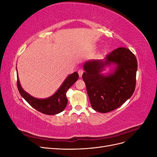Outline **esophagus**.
I'll list each match as a JSON object with an SVG mask.
<instances>
[{
    "label": "esophagus",
    "mask_w": 157,
    "mask_h": 157,
    "mask_svg": "<svg viewBox=\"0 0 157 157\" xmlns=\"http://www.w3.org/2000/svg\"><path fill=\"white\" fill-rule=\"evenodd\" d=\"M83 72H84V71H83V70H82V69L78 70V75H79L80 77H82V74H83Z\"/></svg>",
    "instance_id": "1"
}]
</instances>
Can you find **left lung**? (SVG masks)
<instances>
[{
    "instance_id": "obj_1",
    "label": "left lung",
    "mask_w": 157,
    "mask_h": 157,
    "mask_svg": "<svg viewBox=\"0 0 157 157\" xmlns=\"http://www.w3.org/2000/svg\"><path fill=\"white\" fill-rule=\"evenodd\" d=\"M111 65L113 67L110 73H102ZM83 68L82 79L95 111L105 113L115 110L134 92L137 62L129 49L117 48L103 59L86 61Z\"/></svg>"
}]
</instances>
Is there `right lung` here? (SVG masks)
Returning a JSON list of instances; mask_svg holds the SVG:
<instances>
[{"label":"right lung","mask_w":157,"mask_h":157,"mask_svg":"<svg viewBox=\"0 0 157 157\" xmlns=\"http://www.w3.org/2000/svg\"><path fill=\"white\" fill-rule=\"evenodd\" d=\"M17 84L19 92L25 99L26 101L38 111L44 113L45 115H54L62 112L67 106L68 100L66 97V93H67L68 89L71 86H73V84L78 80V74L77 72H74L68 75V77L65 78L55 94L50 97L44 99H39L33 97L22 88L20 80H19L17 71Z\"/></svg>","instance_id":"right-lung-1"}]
</instances>
